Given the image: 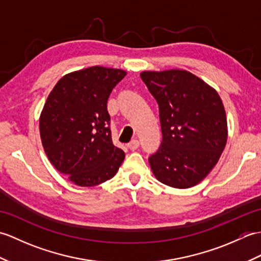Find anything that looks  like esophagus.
<instances>
[{"instance_id": "esophagus-1", "label": "esophagus", "mask_w": 261, "mask_h": 261, "mask_svg": "<svg viewBox=\"0 0 261 261\" xmlns=\"http://www.w3.org/2000/svg\"><path fill=\"white\" fill-rule=\"evenodd\" d=\"M139 145H140V142H139V140H137V139H135V140H132L130 143H127V148L130 149V150H136V149H138V147H139Z\"/></svg>"}]
</instances>
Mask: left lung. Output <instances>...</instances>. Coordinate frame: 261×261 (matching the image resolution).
Wrapping results in <instances>:
<instances>
[{
    "label": "left lung",
    "mask_w": 261,
    "mask_h": 261,
    "mask_svg": "<svg viewBox=\"0 0 261 261\" xmlns=\"http://www.w3.org/2000/svg\"><path fill=\"white\" fill-rule=\"evenodd\" d=\"M140 77L159 105L163 141L149 157L153 175L175 188L195 186L219 162L228 139L222 99L187 70L142 71Z\"/></svg>",
    "instance_id": "1"
}]
</instances>
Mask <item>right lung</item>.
<instances>
[{"instance_id": "add662e5", "label": "right lung", "mask_w": 261, "mask_h": 261, "mask_svg": "<svg viewBox=\"0 0 261 261\" xmlns=\"http://www.w3.org/2000/svg\"><path fill=\"white\" fill-rule=\"evenodd\" d=\"M122 69L93 66L58 81L39 120L42 147L59 173L79 186H95L118 173L125 154L112 142L108 98Z\"/></svg>"}]
</instances>
